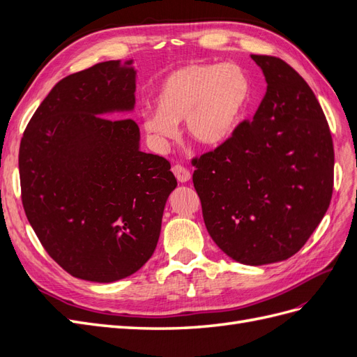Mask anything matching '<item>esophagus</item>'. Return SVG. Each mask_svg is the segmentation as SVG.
Instances as JSON below:
<instances>
[{
    "label": "esophagus",
    "instance_id": "34e87169",
    "mask_svg": "<svg viewBox=\"0 0 357 357\" xmlns=\"http://www.w3.org/2000/svg\"><path fill=\"white\" fill-rule=\"evenodd\" d=\"M172 172H174L176 178H177L180 183H186V181L190 180V172H189V169L185 168V167H181L180 164L172 167Z\"/></svg>",
    "mask_w": 357,
    "mask_h": 357
}]
</instances>
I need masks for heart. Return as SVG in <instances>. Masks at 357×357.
Wrapping results in <instances>:
<instances>
[{
    "mask_svg": "<svg viewBox=\"0 0 357 357\" xmlns=\"http://www.w3.org/2000/svg\"><path fill=\"white\" fill-rule=\"evenodd\" d=\"M252 100V82L236 63H193L167 74L156 92V110L142 116L147 138L159 152L178 135L219 147L235 134Z\"/></svg>",
    "mask_w": 357,
    "mask_h": 357,
    "instance_id": "obj_1",
    "label": "heart"
}]
</instances>
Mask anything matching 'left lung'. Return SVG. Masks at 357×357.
Segmentation results:
<instances>
[{
  "label": "left lung",
  "mask_w": 357,
  "mask_h": 357,
  "mask_svg": "<svg viewBox=\"0 0 357 357\" xmlns=\"http://www.w3.org/2000/svg\"><path fill=\"white\" fill-rule=\"evenodd\" d=\"M252 59L268 84L256 114L192 164L213 241L234 261L257 266L294 256L321 222L333 189V144L307 82L283 59Z\"/></svg>",
  "instance_id": "left-lung-1"
}]
</instances>
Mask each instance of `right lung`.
<instances>
[{
  "instance_id": "obj_1",
  "label": "right lung",
  "mask_w": 357,
  "mask_h": 357,
  "mask_svg": "<svg viewBox=\"0 0 357 357\" xmlns=\"http://www.w3.org/2000/svg\"><path fill=\"white\" fill-rule=\"evenodd\" d=\"M132 61H107L58 82L25 129L19 174L26 218L73 277L112 283L153 255L177 180L139 150ZM114 119H112L111 117Z\"/></svg>"
}]
</instances>
